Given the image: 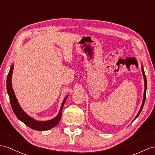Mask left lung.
Returning a JSON list of instances; mask_svg holds the SVG:
<instances>
[{
  "label": "left lung",
  "mask_w": 155,
  "mask_h": 155,
  "mask_svg": "<svg viewBox=\"0 0 155 155\" xmlns=\"http://www.w3.org/2000/svg\"><path fill=\"white\" fill-rule=\"evenodd\" d=\"M141 71H142V73H143V78H144V82H145V90H144V94H143V102H142V105L141 106V108L140 109V110H139V112L137 113V114L136 115V118H135L134 119V120L136 119V118L138 117V116L140 115V113L141 112L142 110V109L143 107V105H144V104H145V99H146V90H147V78H146V76H145V72H144V70H143V66H141ZM133 120V121H134ZM132 121V122H133Z\"/></svg>",
  "instance_id": "left-lung-1"
}]
</instances>
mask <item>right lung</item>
Returning a JSON list of instances; mask_svg holds the SVG:
<instances>
[{
	"label": "right lung",
	"instance_id": "add662e5",
	"mask_svg": "<svg viewBox=\"0 0 155 155\" xmlns=\"http://www.w3.org/2000/svg\"><path fill=\"white\" fill-rule=\"evenodd\" d=\"M13 69H14V65L11 66L8 74L6 87H7V92L10 97V101L12 108V110L14 114H15V116L17 117V118L19 119V120H20L21 122L24 123L25 125H27V126L29 127V128L35 130L45 131V130H48L54 128V127H55L58 124L59 120H60V119L61 118V114H62L63 107L68 96H66L65 98L64 99V100H63L61 104L60 110H59V112L58 115L55 118L51 119V120H47V121L35 120V119L29 117L28 114H27L24 111H23V109L21 108L20 105L19 104V103L16 99V97L15 96V94L12 88V77Z\"/></svg>",
	"mask_w": 155,
	"mask_h": 155
}]
</instances>
